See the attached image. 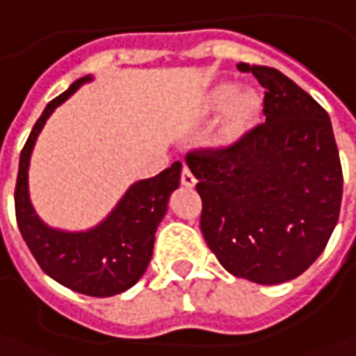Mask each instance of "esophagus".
I'll list each match as a JSON object with an SVG mask.
<instances>
[{"instance_id": "34e87169", "label": "esophagus", "mask_w": 356, "mask_h": 356, "mask_svg": "<svg viewBox=\"0 0 356 356\" xmlns=\"http://www.w3.org/2000/svg\"><path fill=\"white\" fill-rule=\"evenodd\" d=\"M180 182H182L184 188H195V176H193L192 172H190V168H186L184 166L182 168V176H180Z\"/></svg>"}]
</instances>
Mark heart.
Wrapping results in <instances>:
<instances>
[{
    "mask_svg": "<svg viewBox=\"0 0 356 356\" xmlns=\"http://www.w3.org/2000/svg\"><path fill=\"white\" fill-rule=\"evenodd\" d=\"M264 112V100L254 89H238L234 83L220 81L203 97L200 116H219L213 143L219 149H232L252 136Z\"/></svg>",
    "mask_w": 356,
    "mask_h": 356,
    "instance_id": "1",
    "label": "heart"
}]
</instances>
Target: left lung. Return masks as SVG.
<instances>
[{
  "instance_id": "left-lung-1",
  "label": "left lung",
  "mask_w": 356,
  "mask_h": 356,
  "mask_svg": "<svg viewBox=\"0 0 356 356\" xmlns=\"http://www.w3.org/2000/svg\"><path fill=\"white\" fill-rule=\"evenodd\" d=\"M266 89V124L240 145L186 163L202 195V232L229 273L279 285L305 273L339 219L343 172L332 120L281 71L246 65Z\"/></svg>"
}]
</instances>
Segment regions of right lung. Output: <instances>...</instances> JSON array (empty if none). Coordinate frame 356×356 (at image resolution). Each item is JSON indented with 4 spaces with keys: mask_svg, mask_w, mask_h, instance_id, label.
Masks as SVG:
<instances>
[{
    "mask_svg": "<svg viewBox=\"0 0 356 356\" xmlns=\"http://www.w3.org/2000/svg\"><path fill=\"white\" fill-rule=\"evenodd\" d=\"M92 75L77 79L65 92L48 102L34 124L19 159L15 213L23 240L38 266L60 285L87 296H114L136 285L151 261L154 232L168 209V200L180 186L182 164L174 163L154 178L127 188L116 207L92 229L60 230L44 222L29 195V166L34 143L54 110L70 99Z\"/></svg>",
    "mask_w": 356,
    "mask_h": 356,
    "instance_id": "right-lung-1",
    "label": "right lung"
}]
</instances>
